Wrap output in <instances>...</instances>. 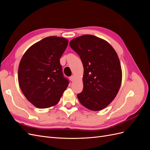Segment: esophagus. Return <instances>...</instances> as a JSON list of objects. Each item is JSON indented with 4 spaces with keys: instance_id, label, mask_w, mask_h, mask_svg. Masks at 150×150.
I'll return each mask as SVG.
<instances>
[{
    "instance_id": "esophagus-1",
    "label": "esophagus",
    "mask_w": 150,
    "mask_h": 150,
    "mask_svg": "<svg viewBox=\"0 0 150 150\" xmlns=\"http://www.w3.org/2000/svg\"><path fill=\"white\" fill-rule=\"evenodd\" d=\"M69 79L71 81H73L74 80V76H71L69 78Z\"/></svg>"
}]
</instances>
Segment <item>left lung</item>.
<instances>
[{"instance_id":"8db88e82","label":"left lung","mask_w":150,"mask_h":150,"mask_svg":"<svg viewBox=\"0 0 150 150\" xmlns=\"http://www.w3.org/2000/svg\"><path fill=\"white\" fill-rule=\"evenodd\" d=\"M69 45L84 67L83 90L78 94L79 101L90 110L100 111L112 102L120 88L122 70L118 56L106 40L93 35L74 38Z\"/></svg>"}]
</instances>
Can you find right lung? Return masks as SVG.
I'll use <instances>...</instances> for the list:
<instances>
[{
    "instance_id": "obj_1",
    "label": "right lung",
    "mask_w": 150,
    "mask_h": 150,
    "mask_svg": "<svg viewBox=\"0 0 150 150\" xmlns=\"http://www.w3.org/2000/svg\"><path fill=\"white\" fill-rule=\"evenodd\" d=\"M68 40L49 36L31 46L22 56L18 69V81L28 100L40 109L55 106L67 88L60 58Z\"/></svg>"
}]
</instances>
